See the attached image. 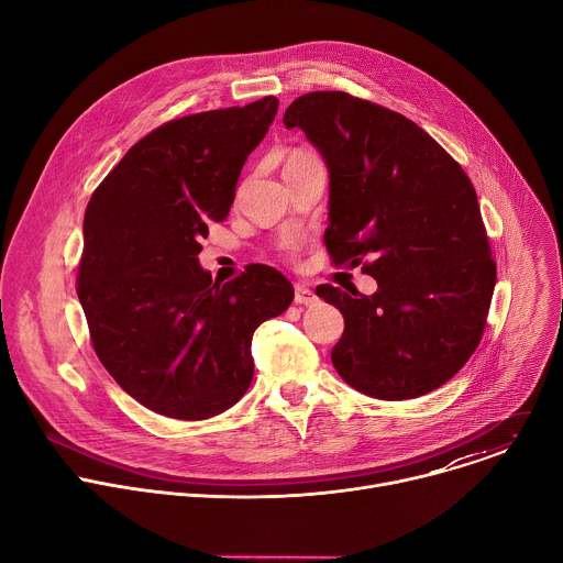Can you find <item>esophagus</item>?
<instances>
[{"mask_svg":"<svg viewBox=\"0 0 563 563\" xmlns=\"http://www.w3.org/2000/svg\"><path fill=\"white\" fill-rule=\"evenodd\" d=\"M316 300H318L316 294L307 285H296V289H294V302L296 305H313Z\"/></svg>","mask_w":563,"mask_h":563,"instance_id":"obj_1","label":"esophagus"}]
</instances>
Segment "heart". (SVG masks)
Returning <instances> with one entry per match:
<instances>
[{
  "instance_id": "1",
  "label": "heart",
  "mask_w": 563,
  "mask_h": 563,
  "mask_svg": "<svg viewBox=\"0 0 563 563\" xmlns=\"http://www.w3.org/2000/svg\"><path fill=\"white\" fill-rule=\"evenodd\" d=\"M309 159H316V157L311 153H307V151H291L287 155V159H285V172H289V169H294L298 165H305V163H309ZM283 250L291 254V252H296V245L294 243H285Z\"/></svg>"
}]
</instances>
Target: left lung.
I'll return each instance as SVG.
<instances>
[{
  "label": "left lung",
  "instance_id": "1",
  "mask_svg": "<svg viewBox=\"0 0 563 563\" xmlns=\"http://www.w3.org/2000/svg\"><path fill=\"white\" fill-rule=\"evenodd\" d=\"M283 124L328 163L332 263L378 283L372 296L316 287L345 318L336 372L383 400L441 387L481 343L497 283L470 178L419 124L343 91L296 98Z\"/></svg>",
  "mask_w": 563,
  "mask_h": 563
}]
</instances>
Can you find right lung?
<instances>
[{
  "label": "right lung",
  "instance_id": "add662e5",
  "mask_svg": "<svg viewBox=\"0 0 563 563\" xmlns=\"http://www.w3.org/2000/svg\"><path fill=\"white\" fill-rule=\"evenodd\" d=\"M276 111L267 96L157 126L89 200L77 298L93 350L129 396L163 417L202 421L238 404L254 378L256 328L294 300L274 267L250 265L218 285L198 263Z\"/></svg>",
  "mask_w": 563,
  "mask_h": 563
}]
</instances>
